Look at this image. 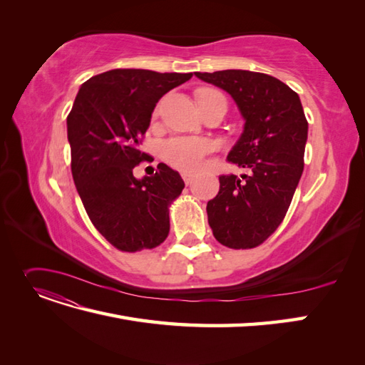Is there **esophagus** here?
<instances>
[{
  "instance_id": "34e87169",
  "label": "esophagus",
  "mask_w": 365,
  "mask_h": 365,
  "mask_svg": "<svg viewBox=\"0 0 365 365\" xmlns=\"http://www.w3.org/2000/svg\"><path fill=\"white\" fill-rule=\"evenodd\" d=\"M181 175H182V180H184L185 184H190L193 181V178H195V175H192L190 172H182Z\"/></svg>"
}]
</instances>
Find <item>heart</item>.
<instances>
[{
    "instance_id": "obj_1",
    "label": "heart",
    "mask_w": 365,
    "mask_h": 365,
    "mask_svg": "<svg viewBox=\"0 0 365 365\" xmlns=\"http://www.w3.org/2000/svg\"><path fill=\"white\" fill-rule=\"evenodd\" d=\"M212 150L210 143L202 138L175 137L161 148V155L172 168L182 172H196L201 169L207 153Z\"/></svg>"
}]
</instances>
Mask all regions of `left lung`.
<instances>
[{
  "label": "left lung",
  "mask_w": 365,
  "mask_h": 365,
  "mask_svg": "<svg viewBox=\"0 0 365 365\" xmlns=\"http://www.w3.org/2000/svg\"><path fill=\"white\" fill-rule=\"evenodd\" d=\"M195 76L233 97L245 125L227 158L251 170L242 180L219 176V193L207 202L210 228L228 248H254L282 224L302 178L307 121L300 97L263 73L224 70Z\"/></svg>",
  "instance_id": "8db88e82"
}]
</instances>
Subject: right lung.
<instances>
[{
  "mask_svg": "<svg viewBox=\"0 0 365 365\" xmlns=\"http://www.w3.org/2000/svg\"><path fill=\"white\" fill-rule=\"evenodd\" d=\"M192 73L111 70L82 83L67 117L71 172L91 222L109 244L134 252L169 235V205L184 189L181 175L160 163L141 180L134 168L160 98Z\"/></svg>",
  "mask_w": 365,
  "mask_h": 365,
  "instance_id": "add662e5",
  "label": "right lung"
}]
</instances>
